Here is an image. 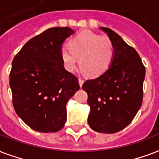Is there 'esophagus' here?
I'll use <instances>...</instances> for the list:
<instances>
[{"mask_svg": "<svg viewBox=\"0 0 159 159\" xmlns=\"http://www.w3.org/2000/svg\"><path fill=\"white\" fill-rule=\"evenodd\" d=\"M83 84H84V80H82V79H79V84H80V87H82V85H83Z\"/></svg>", "mask_w": 159, "mask_h": 159, "instance_id": "esophagus-1", "label": "esophagus"}]
</instances>
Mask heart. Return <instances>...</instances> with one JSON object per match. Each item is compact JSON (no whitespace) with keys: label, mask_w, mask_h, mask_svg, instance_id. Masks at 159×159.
Here are the masks:
<instances>
[{"label":"heart","mask_w":159,"mask_h":159,"mask_svg":"<svg viewBox=\"0 0 159 159\" xmlns=\"http://www.w3.org/2000/svg\"><path fill=\"white\" fill-rule=\"evenodd\" d=\"M114 55V45L108 36L89 30L72 38L69 41V49H61V59L67 70L75 71L79 59L80 69L90 77H97L108 70Z\"/></svg>","instance_id":"heart-1"}]
</instances>
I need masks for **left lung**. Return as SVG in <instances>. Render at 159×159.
Segmentation results:
<instances>
[{
    "label": "left lung",
    "instance_id": "1",
    "mask_svg": "<svg viewBox=\"0 0 159 159\" xmlns=\"http://www.w3.org/2000/svg\"><path fill=\"white\" fill-rule=\"evenodd\" d=\"M114 45V55L108 70L84 83L90 112L89 125L98 133L114 134L132 122L143 102L145 67L138 52L114 30L99 27Z\"/></svg>",
    "mask_w": 159,
    "mask_h": 159
}]
</instances>
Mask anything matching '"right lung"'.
Returning a JSON list of instances; mask_svg holds the SVG:
<instances>
[{
    "label": "right lung",
    "mask_w": 159,
    "mask_h": 159,
    "mask_svg": "<svg viewBox=\"0 0 159 159\" xmlns=\"http://www.w3.org/2000/svg\"><path fill=\"white\" fill-rule=\"evenodd\" d=\"M75 32L69 27L46 30L15 56L10 73L17 115L41 133L57 132L66 122V104L80 89L78 79L64 67L63 43Z\"/></svg>",
    "instance_id": "add662e5"
}]
</instances>
